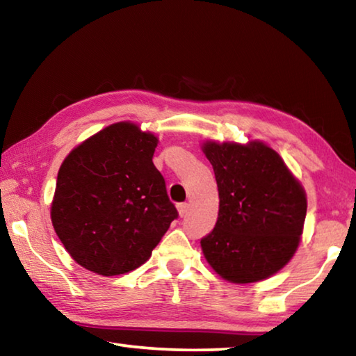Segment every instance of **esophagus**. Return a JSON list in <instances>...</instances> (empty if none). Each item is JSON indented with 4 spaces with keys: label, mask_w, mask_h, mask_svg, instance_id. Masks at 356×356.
<instances>
[{
    "label": "esophagus",
    "mask_w": 356,
    "mask_h": 356,
    "mask_svg": "<svg viewBox=\"0 0 356 356\" xmlns=\"http://www.w3.org/2000/svg\"><path fill=\"white\" fill-rule=\"evenodd\" d=\"M188 209H190V206H188V204H186V202L177 204V210H179V215H180V216H185L186 212H188Z\"/></svg>",
    "instance_id": "obj_1"
}]
</instances>
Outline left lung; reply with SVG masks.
Masks as SVG:
<instances>
[{"label":"left lung","instance_id":"left-lung-1","mask_svg":"<svg viewBox=\"0 0 356 356\" xmlns=\"http://www.w3.org/2000/svg\"><path fill=\"white\" fill-rule=\"evenodd\" d=\"M220 210L213 231L201 238L207 262L237 284L275 275L297 251L306 218V195L284 160L261 141H207Z\"/></svg>","mask_w":356,"mask_h":356}]
</instances>
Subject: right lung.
Wrapping results in <instances>:
<instances>
[{
    "instance_id": "obj_1",
    "label": "right lung",
    "mask_w": 356,
    "mask_h": 356,
    "mask_svg": "<svg viewBox=\"0 0 356 356\" xmlns=\"http://www.w3.org/2000/svg\"><path fill=\"white\" fill-rule=\"evenodd\" d=\"M156 143L138 125L118 122L76 146L59 168L53 227L89 272L138 268L179 216L152 161Z\"/></svg>"
}]
</instances>
